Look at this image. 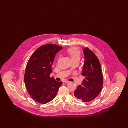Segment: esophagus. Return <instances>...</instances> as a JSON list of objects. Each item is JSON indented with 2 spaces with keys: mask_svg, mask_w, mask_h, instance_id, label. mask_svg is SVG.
Here are the masks:
<instances>
[{
  "mask_svg": "<svg viewBox=\"0 0 128 128\" xmlns=\"http://www.w3.org/2000/svg\"><path fill=\"white\" fill-rule=\"evenodd\" d=\"M63 82H64V83H65V84H67V83H69L70 82L68 81V80H64V81H63Z\"/></svg>",
  "mask_w": 128,
  "mask_h": 128,
  "instance_id": "esophagus-1",
  "label": "esophagus"
}]
</instances>
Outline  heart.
Returning a JSON list of instances; mask_svg holds the SVG:
<instances>
[{"mask_svg":"<svg viewBox=\"0 0 128 128\" xmlns=\"http://www.w3.org/2000/svg\"><path fill=\"white\" fill-rule=\"evenodd\" d=\"M67 52L72 61L80 60V52L78 48L76 47H71L67 49Z\"/></svg>","mask_w":128,"mask_h":128,"instance_id":"b5f03b06","label":"heart"}]
</instances>
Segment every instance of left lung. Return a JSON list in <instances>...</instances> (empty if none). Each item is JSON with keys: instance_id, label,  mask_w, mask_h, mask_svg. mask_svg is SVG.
Listing matches in <instances>:
<instances>
[{"instance_id": "8db88e82", "label": "left lung", "mask_w": 128, "mask_h": 128, "mask_svg": "<svg viewBox=\"0 0 128 128\" xmlns=\"http://www.w3.org/2000/svg\"><path fill=\"white\" fill-rule=\"evenodd\" d=\"M84 63L82 75L85 77L81 85L74 92V97L84 102H88L98 96L102 89L103 74L99 60L88 48L84 50Z\"/></svg>"}]
</instances>
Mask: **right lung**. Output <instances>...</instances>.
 <instances>
[{
	"instance_id": "right-lung-1",
	"label": "right lung",
	"mask_w": 128,
	"mask_h": 128,
	"mask_svg": "<svg viewBox=\"0 0 128 128\" xmlns=\"http://www.w3.org/2000/svg\"><path fill=\"white\" fill-rule=\"evenodd\" d=\"M62 47L55 44L40 46L30 56L24 76L25 84L30 97L40 104L48 103L55 98L62 82L50 74L56 54Z\"/></svg>"
}]
</instances>
